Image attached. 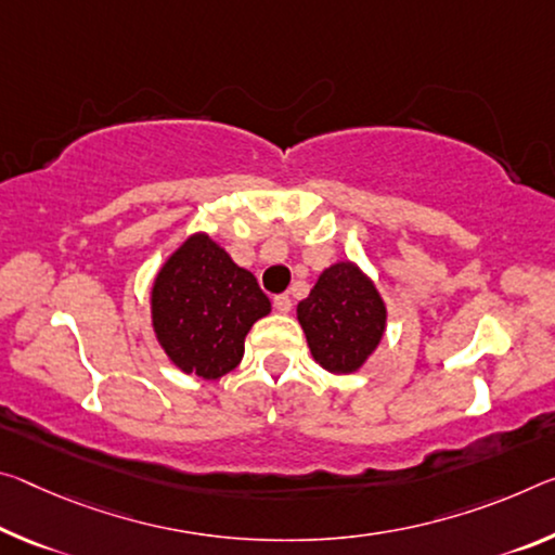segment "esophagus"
<instances>
[{
    "label": "esophagus",
    "instance_id": "1",
    "mask_svg": "<svg viewBox=\"0 0 555 555\" xmlns=\"http://www.w3.org/2000/svg\"><path fill=\"white\" fill-rule=\"evenodd\" d=\"M274 309H276L279 313H288V311H292V296H286V294L274 296Z\"/></svg>",
    "mask_w": 555,
    "mask_h": 555
}]
</instances>
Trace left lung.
<instances>
[{
  "instance_id": "left-lung-1",
  "label": "left lung",
  "mask_w": 555,
  "mask_h": 555,
  "mask_svg": "<svg viewBox=\"0 0 555 555\" xmlns=\"http://www.w3.org/2000/svg\"><path fill=\"white\" fill-rule=\"evenodd\" d=\"M311 356L333 375L358 373L388 328V306L375 281L356 261H336L321 271L311 294L298 301Z\"/></svg>"
}]
</instances>
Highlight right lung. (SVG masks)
I'll return each mask as SVG.
<instances>
[{"label":"right lung","instance_id":"obj_1","mask_svg":"<svg viewBox=\"0 0 555 555\" xmlns=\"http://www.w3.org/2000/svg\"><path fill=\"white\" fill-rule=\"evenodd\" d=\"M271 313V301L251 271L207 232H195L157 271L151 288L155 338L184 375L219 380L244 356L251 325Z\"/></svg>","mask_w":555,"mask_h":555}]
</instances>
